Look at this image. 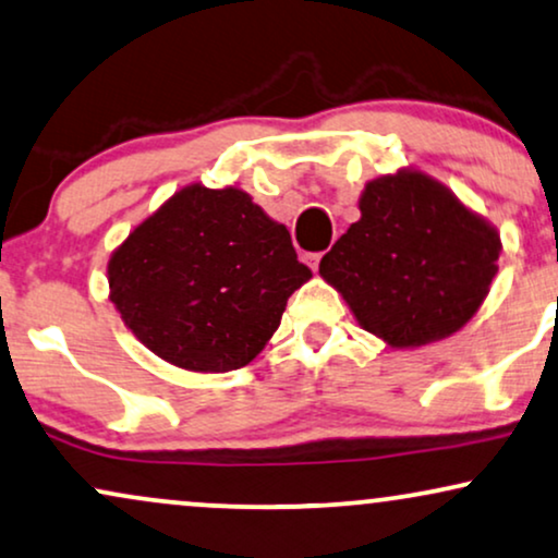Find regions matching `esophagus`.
I'll return each instance as SVG.
<instances>
[{
    "mask_svg": "<svg viewBox=\"0 0 558 558\" xmlns=\"http://www.w3.org/2000/svg\"><path fill=\"white\" fill-rule=\"evenodd\" d=\"M319 263H322V255H308V265H312L314 272L319 270Z\"/></svg>",
    "mask_w": 558,
    "mask_h": 558,
    "instance_id": "1",
    "label": "esophagus"
}]
</instances>
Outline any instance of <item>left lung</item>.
I'll list each match as a JSON object with an SVG mask.
<instances>
[{
	"mask_svg": "<svg viewBox=\"0 0 558 558\" xmlns=\"http://www.w3.org/2000/svg\"><path fill=\"white\" fill-rule=\"evenodd\" d=\"M357 208L361 221L319 263L357 324L397 350L461 329L497 275L499 231L412 167L371 180Z\"/></svg>",
	"mask_w": 558,
	"mask_h": 558,
	"instance_id": "1",
	"label": "left lung"
}]
</instances>
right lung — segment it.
I'll return each instance as SVG.
<instances>
[{"mask_svg":"<svg viewBox=\"0 0 558 558\" xmlns=\"http://www.w3.org/2000/svg\"><path fill=\"white\" fill-rule=\"evenodd\" d=\"M312 278L291 234L234 185L182 187L108 259L110 301L141 344L193 373L252 363Z\"/></svg>","mask_w":558,"mask_h":558,"instance_id":"1","label":"right lung"}]
</instances>
